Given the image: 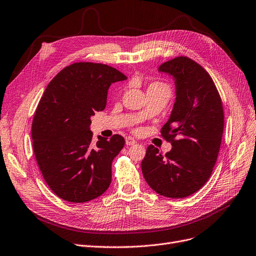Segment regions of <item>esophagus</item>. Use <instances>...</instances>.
Instances as JSON below:
<instances>
[{
    "label": "esophagus",
    "mask_w": 256,
    "mask_h": 256,
    "mask_svg": "<svg viewBox=\"0 0 256 256\" xmlns=\"http://www.w3.org/2000/svg\"><path fill=\"white\" fill-rule=\"evenodd\" d=\"M136 143H137V141L134 138H132V137H126V146H135Z\"/></svg>",
    "instance_id": "34e87169"
}]
</instances>
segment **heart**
<instances>
[{
	"label": "heart",
	"instance_id": "heart-1",
	"mask_svg": "<svg viewBox=\"0 0 256 256\" xmlns=\"http://www.w3.org/2000/svg\"><path fill=\"white\" fill-rule=\"evenodd\" d=\"M152 90H163V91L168 92V94L170 92L168 86H166L165 84H162V82H154V84H152L148 86V91H152Z\"/></svg>",
	"mask_w": 256,
	"mask_h": 256
}]
</instances>
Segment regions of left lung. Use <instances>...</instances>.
<instances>
[{
	"mask_svg": "<svg viewBox=\"0 0 256 256\" xmlns=\"http://www.w3.org/2000/svg\"><path fill=\"white\" fill-rule=\"evenodd\" d=\"M172 76L176 102L161 136L172 143L162 154L150 146L141 162L144 179L157 194L180 198L208 181L216 162L224 130V110L216 86L201 64L179 56L159 66Z\"/></svg>",
	"mask_w": 256,
	"mask_h": 256,
	"instance_id": "8db88e82",
	"label": "left lung"
}]
</instances>
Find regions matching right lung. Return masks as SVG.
Instances as JSON below:
<instances>
[{
  "mask_svg": "<svg viewBox=\"0 0 256 256\" xmlns=\"http://www.w3.org/2000/svg\"><path fill=\"white\" fill-rule=\"evenodd\" d=\"M126 80L102 64L74 62L49 82L32 121L33 150L50 190L71 203L102 196L112 180V162L124 139L92 142L91 116L106 104L110 86Z\"/></svg>",
  "mask_w": 256,
  "mask_h": 256,
  "instance_id": "add662e5",
  "label": "right lung"
}]
</instances>
